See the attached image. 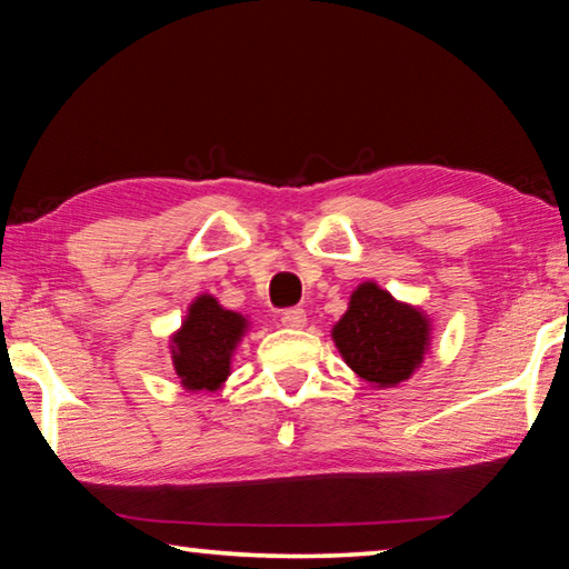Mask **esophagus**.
Listing matches in <instances>:
<instances>
[{
    "label": "esophagus",
    "mask_w": 569,
    "mask_h": 569,
    "mask_svg": "<svg viewBox=\"0 0 569 569\" xmlns=\"http://www.w3.org/2000/svg\"><path fill=\"white\" fill-rule=\"evenodd\" d=\"M281 323L286 329H303L306 326V311L303 308H286L281 313Z\"/></svg>",
    "instance_id": "1"
}]
</instances>
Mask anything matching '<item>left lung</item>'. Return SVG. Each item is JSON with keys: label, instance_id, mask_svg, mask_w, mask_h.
Segmentation results:
<instances>
[{"label": "left lung", "instance_id": "obj_1", "mask_svg": "<svg viewBox=\"0 0 569 569\" xmlns=\"http://www.w3.org/2000/svg\"><path fill=\"white\" fill-rule=\"evenodd\" d=\"M431 319L419 306L397 301L379 283L353 288L331 339L351 371L373 389L409 381L431 349Z\"/></svg>", "mask_w": 569, "mask_h": 569}]
</instances>
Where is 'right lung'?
<instances>
[{
  "instance_id": "add662e5",
  "label": "right lung",
  "mask_w": 569,
  "mask_h": 569,
  "mask_svg": "<svg viewBox=\"0 0 569 569\" xmlns=\"http://www.w3.org/2000/svg\"><path fill=\"white\" fill-rule=\"evenodd\" d=\"M248 329V316L220 306L216 296L192 298L180 329L170 333V359L182 389L192 393L223 389L238 343Z\"/></svg>"
}]
</instances>
